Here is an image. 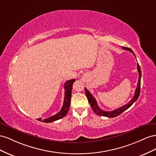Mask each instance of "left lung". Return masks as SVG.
<instances>
[{"instance_id": "8db88e82", "label": "left lung", "mask_w": 156, "mask_h": 156, "mask_svg": "<svg viewBox=\"0 0 156 156\" xmlns=\"http://www.w3.org/2000/svg\"><path fill=\"white\" fill-rule=\"evenodd\" d=\"M122 48L123 50H126L127 51H129L131 53H133V54L135 55V53H133V51L131 50L130 48H127V47H122ZM137 70H138V72H139V80H138V83H137V87L135 90V95L133 96V99L129 102L128 103L126 104L125 105L122 106V107H119L117 109H115L114 110L112 111H105L103 110L102 109H101L99 108V106H98L97 101L95 100V99L93 96L91 94V93L85 87V90H86V97L87 98V100L89 101V103H90L91 108L93 109V110L94 111V112L98 115H101V116H106V117H108V118H114V117H116L118 116V115L121 114L124 111L126 110L127 109H128L130 107V106L135 103V102L138 99V98H139V95H140V78H141V70H140V67L139 65V63L137 64Z\"/></svg>"}]
</instances>
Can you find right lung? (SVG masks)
I'll return each instance as SVG.
<instances>
[{"instance_id": "obj_1", "label": "right lung", "mask_w": 156, "mask_h": 156, "mask_svg": "<svg viewBox=\"0 0 156 156\" xmlns=\"http://www.w3.org/2000/svg\"><path fill=\"white\" fill-rule=\"evenodd\" d=\"M75 81H76L75 79H73V80H70L66 81L64 84V88L65 91V99H64L63 105L62 106L60 112L55 114L54 115H52V116L46 119H44L43 120L42 119V118H38V121L43 122L45 123H50V122H55L56 120H58L65 116L69 110L70 105V99H71V91H72L73 83Z\"/></svg>"}]
</instances>
